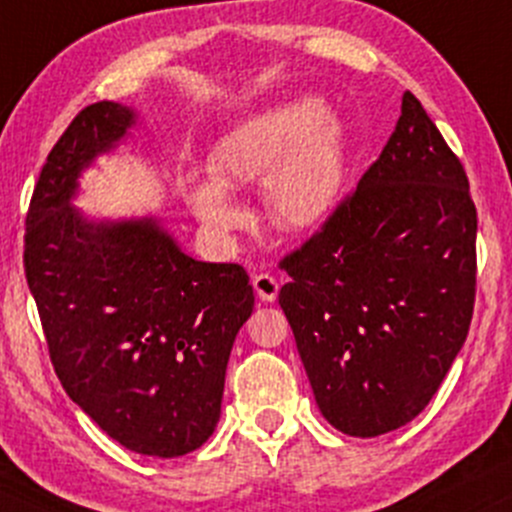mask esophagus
<instances>
[{"label":"esophagus","instance_id":"esophagus-1","mask_svg":"<svg viewBox=\"0 0 512 512\" xmlns=\"http://www.w3.org/2000/svg\"><path fill=\"white\" fill-rule=\"evenodd\" d=\"M254 291H256V295L258 298L263 300V303H273V300H276V295H278V281L276 278L271 276V273H256L254 276Z\"/></svg>","mask_w":512,"mask_h":512}]
</instances>
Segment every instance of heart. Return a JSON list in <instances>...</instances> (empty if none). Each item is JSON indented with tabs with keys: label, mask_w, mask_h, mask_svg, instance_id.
<instances>
[{
	"label": "heart",
	"mask_w": 512,
	"mask_h": 512,
	"mask_svg": "<svg viewBox=\"0 0 512 512\" xmlns=\"http://www.w3.org/2000/svg\"><path fill=\"white\" fill-rule=\"evenodd\" d=\"M214 184L187 189V204L214 239H229L246 214L224 189L263 179V207L281 229H310L333 209L342 184V135L333 113L298 100L266 110L214 142L207 155Z\"/></svg>",
	"instance_id": "b5f03b06"
}]
</instances>
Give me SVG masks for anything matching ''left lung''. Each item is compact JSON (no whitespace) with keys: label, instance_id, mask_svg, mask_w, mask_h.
Returning <instances> with one entry per match:
<instances>
[{"label":"left lung","instance_id":"8db88e82","mask_svg":"<svg viewBox=\"0 0 512 512\" xmlns=\"http://www.w3.org/2000/svg\"><path fill=\"white\" fill-rule=\"evenodd\" d=\"M476 204L414 93L370 170L278 261L315 402L342 434L409 424L444 382L476 303Z\"/></svg>","mask_w":512,"mask_h":512}]
</instances>
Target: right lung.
I'll use <instances>...</instances> for the list:
<instances>
[{
	"label": "right lung",
	"mask_w": 512,
	"mask_h": 512,
	"mask_svg": "<svg viewBox=\"0 0 512 512\" xmlns=\"http://www.w3.org/2000/svg\"><path fill=\"white\" fill-rule=\"evenodd\" d=\"M130 125L133 110L100 100L63 130L26 212L24 273L68 397L125 449L172 458L217 429L254 288L239 263L182 254L157 221L91 224L68 204Z\"/></svg>",
	"instance_id": "right-lung-1"
}]
</instances>
